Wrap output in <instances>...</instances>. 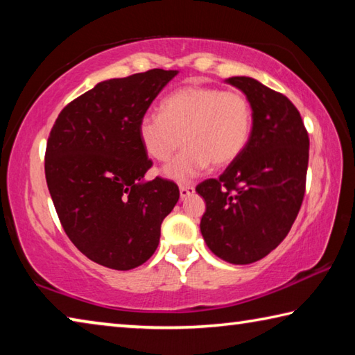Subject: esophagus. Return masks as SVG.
<instances>
[{
    "instance_id": "1",
    "label": "esophagus",
    "mask_w": 355,
    "mask_h": 355,
    "mask_svg": "<svg viewBox=\"0 0 355 355\" xmlns=\"http://www.w3.org/2000/svg\"><path fill=\"white\" fill-rule=\"evenodd\" d=\"M196 192V188L192 184H180V197L186 199V197L192 196Z\"/></svg>"
}]
</instances>
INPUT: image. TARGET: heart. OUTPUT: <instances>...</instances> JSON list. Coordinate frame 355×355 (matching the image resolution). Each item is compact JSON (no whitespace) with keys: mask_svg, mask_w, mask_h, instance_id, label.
Returning <instances> with one entry per match:
<instances>
[{"mask_svg":"<svg viewBox=\"0 0 355 355\" xmlns=\"http://www.w3.org/2000/svg\"><path fill=\"white\" fill-rule=\"evenodd\" d=\"M254 116L249 98L239 91L216 86L178 87L161 101V114L139 120V137L150 158L159 163L186 147L166 167V175L184 182L209 164L224 169L248 147Z\"/></svg>","mask_w":355,"mask_h":355,"instance_id":"heart-1","label":"heart"}]
</instances>
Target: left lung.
Listing matches in <instances>:
<instances>
[{
  "mask_svg": "<svg viewBox=\"0 0 355 355\" xmlns=\"http://www.w3.org/2000/svg\"><path fill=\"white\" fill-rule=\"evenodd\" d=\"M227 83L249 98L254 125L235 163L196 186L207 203L200 232L214 255L249 264L277 248L297 218L310 139L297 107L284 94L249 76H232Z\"/></svg>",
  "mask_w": 355,
  "mask_h": 355,
  "instance_id": "8db88e82",
  "label": "left lung"
}]
</instances>
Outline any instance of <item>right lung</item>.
Listing matches in <instances>:
<instances>
[{
  "label": "right lung",
  "instance_id": "right-lung-1",
  "mask_svg": "<svg viewBox=\"0 0 355 355\" xmlns=\"http://www.w3.org/2000/svg\"><path fill=\"white\" fill-rule=\"evenodd\" d=\"M177 70L153 69L98 83L59 112L45 150V177L58 218L89 260L116 271L146 263L161 224L180 199L156 177L139 137L146 116Z\"/></svg>",
  "mask_w": 355,
  "mask_h": 355
}]
</instances>
